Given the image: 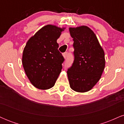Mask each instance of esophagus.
<instances>
[{
    "label": "esophagus",
    "instance_id": "esophagus-1",
    "mask_svg": "<svg viewBox=\"0 0 124 124\" xmlns=\"http://www.w3.org/2000/svg\"><path fill=\"white\" fill-rule=\"evenodd\" d=\"M63 56L64 58H65V59H66L67 56H68V52H65V53H63Z\"/></svg>",
    "mask_w": 124,
    "mask_h": 124
}]
</instances>
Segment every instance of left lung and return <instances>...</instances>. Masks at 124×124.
Segmentation results:
<instances>
[{
    "instance_id": "obj_1",
    "label": "left lung",
    "mask_w": 124,
    "mask_h": 124,
    "mask_svg": "<svg viewBox=\"0 0 124 124\" xmlns=\"http://www.w3.org/2000/svg\"><path fill=\"white\" fill-rule=\"evenodd\" d=\"M73 38L74 59L67 71L70 87L77 92L85 93L99 82L105 68V55L96 34L86 25L70 27Z\"/></svg>"
}]
</instances>
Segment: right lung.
Instances as JSON below:
<instances>
[{
  "label": "right lung",
  "instance_id": "right-lung-1",
  "mask_svg": "<svg viewBox=\"0 0 124 124\" xmlns=\"http://www.w3.org/2000/svg\"><path fill=\"white\" fill-rule=\"evenodd\" d=\"M65 28L48 24L39 30L27 42L22 63L31 83L41 90L55 85L64 58L58 51L57 39Z\"/></svg>",
  "mask_w": 124,
  "mask_h": 124
}]
</instances>
